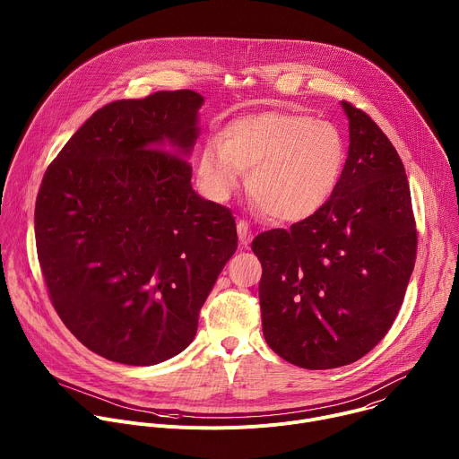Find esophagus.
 <instances>
[{
  "label": "esophagus",
  "instance_id": "34e87169",
  "mask_svg": "<svg viewBox=\"0 0 459 459\" xmlns=\"http://www.w3.org/2000/svg\"><path fill=\"white\" fill-rule=\"evenodd\" d=\"M236 229H238L239 243H241L243 247H247V245L252 241V230H250V225H248L245 220H238Z\"/></svg>",
  "mask_w": 459,
  "mask_h": 459
}]
</instances>
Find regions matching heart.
<instances>
[{
    "instance_id": "b5f03b06",
    "label": "heart",
    "mask_w": 459,
    "mask_h": 459,
    "mask_svg": "<svg viewBox=\"0 0 459 459\" xmlns=\"http://www.w3.org/2000/svg\"><path fill=\"white\" fill-rule=\"evenodd\" d=\"M347 161L340 126L308 114L267 110L230 121L198 154L195 174L211 200L223 204L241 172L247 190L271 220L303 221L333 198Z\"/></svg>"
}]
</instances>
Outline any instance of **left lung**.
Segmentation results:
<instances>
[{
    "label": "left lung",
    "instance_id": "1",
    "mask_svg": "<svg viewBox=\"0 0 459 459\" xmlns=\"http://www.w3.org/2000/svg\"><path fill=\"white\" fill-rule=\"evenodd\" d=\"M349 156L333 198L290 230L259 234L264 336L285 361L323 370L358 361L388 333L416 259L405 167L383 130L347 101Z\"/></svg>",
    "mask_w": 459,
    "mask_h": 459
}]
</instances>
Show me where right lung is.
<instances>
[{"mask_svg":"<svg viewBox=\"0 0 459 459\" xmlns=\"http://www.w3.org/2000/svg\"><path fill=\"white\" fill-rule=\"evenodd\" d=\"M204 96L96 110L47 169L34 229L56 312L92 352L156 365L185 351L238 248L232 212L192 188Z\"/></svg>","mask_w":459,"mask_h":459,"instance_id":"add662e5","label":"right lung"}]
</instances>
